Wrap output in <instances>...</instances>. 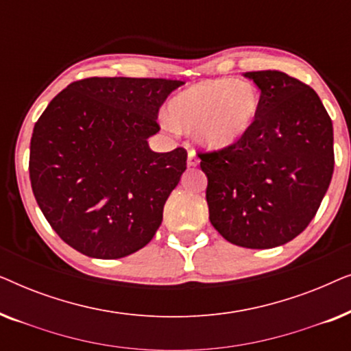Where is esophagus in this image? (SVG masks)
<instances>
[{
  "label": "esophagus",
  "instance_id": "34e87169",
  "mask_svg": "<svg viewBox=\"0 0 351 351\" xmlns=\"http://www.w3.org/2000/svg\"><path fill=\"white\" fill-rule=\"evenodd\" d=\"M189 166H196L199 162V160H198V155H196L195 153V150H189Z\"/></svg>",
  "mask_w": 351,
  "mask_h": 351
}]
</instances>
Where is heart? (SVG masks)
<instances>
[{"instance_id": "b5f03b06", "label": "heart", "mask_w": 351, "mask_h": 351, "mask_svg": "<svg viewBox=\"0 0 351 351\" xmlns=\"http://www.w3.org/2000/svg\"><path fill=\"white\" fill-rule=\"evenodd\" d=\"M261 107V94L246 81L220 78L201 81L177 94L169 105L172 121L209 148H223L241 138L252 126ZM165 119L167 128H174Z\"/></svg>"}]
</instances>
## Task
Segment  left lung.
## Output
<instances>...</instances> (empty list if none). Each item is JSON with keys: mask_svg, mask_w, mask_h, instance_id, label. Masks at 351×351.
I'll list each match as a JSON object with an SVG mask.
<instances>
[{"mask_svg": "<svg viewBox=\"0 0 351 351\" xmlns=\"http://www.w3.org/2000/svg\"><path fill=\"white\" fill-rule=\"evenodd\" d=\"M261 107L241 138L198 153L209 220L237 246L289 243L318 213L334 172V131L318 94L276 70L247 71Z\"/></svg>", "mask_w": 351, "mask_h": 351, "instance_id": "1", "label": "left lung"}]
</instances>
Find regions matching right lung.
Listing matches in <instances>:
<instances>
[{
    "instance_id": "add662e5",
    "label": "right lung",
    "mask_w": 351,
    "mask_h": 351,
    "mask_svg": "<svg viewBox=\"0 0 351 351\" xmlns=\"http://www.w3.org/2000/svg\"><path fill=\"white\" fill-rule=\"evenodd\" d=\"M184 81L86 78L56 95L30 142L32 190L54 232L94 258L147 246L186 169L185 148L150 150L158 112Z\"/></svg>"
}]
</instances>
